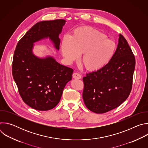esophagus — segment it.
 Here are the masks:
<instances>
[{
    "label": "esophagus",
    "mask_w": 148,
    "mask_h": 148,
    "mask_svg": "<svg viewBox=\"0 0 148 148\" xmlns=\"http://www.w3.org/2000/svg\"><path fill=\"white\" fill-rule=\"evenodd\" d=\"M73 77L75 79H81V75L78 73H74L73 74Z\"/></svg>",
    "instance_id": "obj_1"
}]
</instances>
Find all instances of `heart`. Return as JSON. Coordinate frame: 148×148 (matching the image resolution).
<instances>
[{"label":"heart","mask_w":148,"mask_h":148,"mask_svg":"<svg viewBox=\"0 0 148 148\" xmlns=\"http://www.w3.org/2000/svg\"><path fill=\"white\" fill-rule=\"evenodd\" d=\"M61 50L62 56L72 62L82 53L81 61L90 71H95L106 66L114 55L115 42L102 32L88 26L74 30L71 38H63Z\"/></svg>","instance_id":"heart-1"}]
</instances>
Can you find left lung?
I'll use <instances>...</instances> for the list:
<instances>
[{
  "mask_svg": "<svg viewBox=\"0 0 148 148\" xmlns=\"http://www.w3.org/2000/svg\"><path fill=\"white\" fill-rule=\"evenodd\" d=\"M135 66L132 51L119 34L118 47L108 64L83 77L82 98L87 108L103 114L119 106L131 92Z\"/></svg>",
  "mask_w": 148,
  "mask_h": 148,
  "instance_id": "1",
  "label": "left lung"
}]
</instances>
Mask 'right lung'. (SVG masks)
Instances as JSON below:
<instances>
[{
    "label": "right lung",
    "instance_id": "right-lung-1",
    "mask_svg": "<svg viewBox=\"0 0 148 148\" xmlns=\"http://www.w3.org/2000/svg\"><path fill=\"white\" fill-rule=\"evenodd\" d=\"M66 21L57 19L35 24L16 46L12 74L23 101L31 108L48 111L60 102L66 84L71 80L73 70L60 64L54 57L39 58L33 52L34 43L49 38L59 50V35Z\"/></svg>",
    "mask_w": 148,
    "mask_h": 148
}]
</instances>
